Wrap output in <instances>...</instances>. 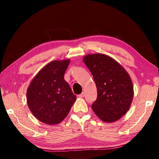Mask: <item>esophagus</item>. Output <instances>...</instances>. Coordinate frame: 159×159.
<instances>
[{"instance_id":"1","label":"esophagus","mask_w":159,"mask_h":159,"mask_svg":"<svg viewBox=\"0 0 159 159\" xmlns=\"http://www.w3.org/2000/svg\"><path fill=\"white\" fill-rule=\"evenodd\" d=\"M79 98H83V97H84V93H82L81 94H80V95H79Z\"/></svg>"}]
</instances>
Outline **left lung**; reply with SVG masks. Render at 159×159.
Wrapping results in <instances>:
<instances>
[{"label": "left lung", "mask_w": 159, "mask_h": 159, "mask_svg": "<svg viewBox=\"0 0 159 159\" xmlns=\"http://www.w3.org/2000/svg\"><path fill=\"white\" fill-rule=\"evenodd\" d=\"M83 60L93 74L98 90V98L92 104L93 111L104 122L119 120L133 101L130 75L118 61L104 54H88Z\"/></svg>", "instance_id": "8db88e82"}]
</instances>
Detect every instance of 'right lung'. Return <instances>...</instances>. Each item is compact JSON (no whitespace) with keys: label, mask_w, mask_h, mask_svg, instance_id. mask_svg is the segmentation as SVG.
Returning a JSON list of instances; mask_svg holds the SVG:
<instances>
[{"label":"right lung","mask_w":159,"mask_h":159,"mask_svg":"<svg viewBox=\"0 0 159 159\" xmlns=\"http://www.w3.org/2000/svg\"><path fill=\"white\" fill-rule=\"evenodd\" d=\"M70 60H54L38 72L26 91V101L38 120L48 125L61 123L68 115L76 96L64 79Z\"/></svg>","instance_id":"obj_1"}]
</instances>
